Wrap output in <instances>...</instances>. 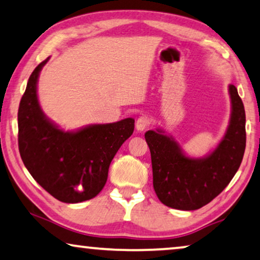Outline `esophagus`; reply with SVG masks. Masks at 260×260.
<instances>
[{
    "label": "esophagus",
    "instance_id": "esophagus-1",
    "mask_svg": "<svg viewBox=\"0 0 260 260\" xmlns=\"http://www.w3.org/2000/svg\"><path fill=\"white\" fill-rule=\"evenodd\" d=\"M148 125H149L148 119L146 117H140L137 120V122H135V128H137L138 132H143L147 128V126Z\"/></svg>",
    "mask_w": 260,
    "mask_h": 260
}]
</instances>
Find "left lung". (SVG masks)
I'll use <instances>...</instances> for the list:
<instances>
[{
    "label": "left lung",
    "mask_w": 260,
    "mask_h": 260,
    "mask_svg": "<svg viewBox=\"0 0 260 260\" xmlns=\"http://www.w3.org/2000/svg\"><path fill=\"white\" fill-rule=\"evenodd\" d=\"M230 122L218 146L204 157L187 156L165 132H146L150 150L153 185L158 200L169 208L196 210L224 190L237 173L245 152V110L235 85H229Z\"/></svg>",
    "instance_id": "left-lung-1"
}]
</instances>
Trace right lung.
I'll return each mask as SVG.
<instances>
[{
  "instance_id": "add662e5",
  "label": "right lung",
  "mask_w": 260,
  "mask_h": 260,
  "mask_svg": "<svg viewBox=\"0 0 260 260\" xmlns=\"http://www.w3.org/2000/svg\"><path fill=\"white\" fill-rule=\"evenodd\" d=\"M48 60L31 73L19 103V154L31 176L50 195L64 203L84 202L102 191L114 155L133 134L134 119L60 129L38 103V77Z\"/></svg>"
}]
</instances>
